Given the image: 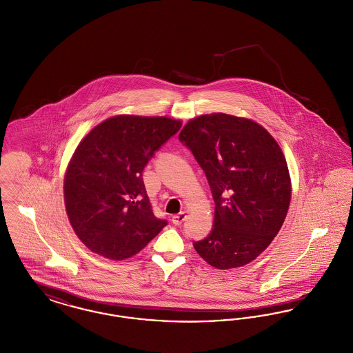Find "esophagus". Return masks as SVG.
I'll list each match as a JSON object with an SVG mask.
<instances>
[{"instance_id": "obj_1", "label": "esophagus", "mask_w": 353, "mask_h": 353, "mask_svg": "<svg viewBox=\"0 0 353 353\" xmlns=\"http://www.w3.org/2000/svg\"><path fill=\"white\" fill-rule=\"evenodd\" d=\"M185 219H186V214H185L184 212H181V213L174 214V216L172 217V222H173L176 226H179V225H181V223L184 222Z\"/></svg>"}]
</instances>
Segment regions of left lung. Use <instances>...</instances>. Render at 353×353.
<instances>
[{"mask_svg":"<svg viewBox=\"0 0 353 353\" xmlns=\"http://www.w3.org/2000/svg\"><path fill=\"white\" fill-rule=\"evenodd\" d=\"M179 140L200 164L216 203L210 234L193 242L217 269L254 261L278 234L291 200L285 154L249 119L226 114L192 119Z\"/></svg>","mask_w":353,"mask_h":353,"instance_id":"1","label":"left lung"}]
</instances>
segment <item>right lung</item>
<instances>
[{
    "label": "right lung",
    "mask_w": 353,
    "mask_h": 353,
    "mask_svg": "<svg viewBox=\"0 0 353 353\" xmlns=\"http://www.w3.org/2000/svg\"><path fill=\"white\" fill-rule=\"evenodd\" d=\"M180 128L181 121L164 117L120 115L81 141L66 172L65 202L75 234L91 252L130 258L168 225L152 212L143 170Z\"/></svg>",
    "instance_id": "1"
}]
</instances>
